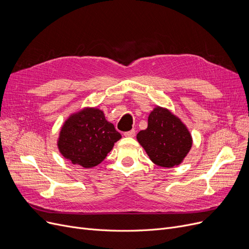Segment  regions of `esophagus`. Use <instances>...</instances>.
<instances>
[{"mask_svg":"<svg viewBox=\"0 0 249 249\" xmlns=\"http://www.w3.org/2000/svg\"><path fill=\"white\" fill-rule=\"evenodd\" d=\"M135 135H136V131H135V129H131V131L124 133V137H129V138L135 137Z\"/></svg>","mask_w":249,"mask_h":249,"instance_id":"1","label":"esophagus"}]
</instances>
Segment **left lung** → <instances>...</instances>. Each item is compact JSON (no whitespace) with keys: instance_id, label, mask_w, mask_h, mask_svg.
Listing matches in <instances>:
<instances>
[{"instance_id":"1","label":"left lung","mask_w":249,"mask_h":249,"mask_svg":"<svg viewBox=\"0 0 249 249\" xmlns=\"http://www.w3.org/2000/svg\"><path fill=\"white\" fill-rule=\"evenodd\" d=\"M151 161L161 167L178 165L192 148V136L169 110L156 107L148 118V127L137 135Z\"/></svg>"}]
</instances>
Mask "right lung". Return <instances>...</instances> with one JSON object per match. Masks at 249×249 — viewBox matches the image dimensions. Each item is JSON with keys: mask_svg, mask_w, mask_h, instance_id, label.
Instances as JSON below:
<instances>
[{"mask_svg": "<svg viewBox=\"0 0 249 249\" xmlns=\"http://www.w3.org/2000/svg\"><path fill=\"white\" fill-rule=\"evenodd\" d=\"M122 138L114 125L97 108H85L68 118L62 127L57 146L62 155L82 167L101 163Z\"/></svg>", "mask_w": 249, "mask_h": 249, "instance_id": "obj_1", "label": "right lung"}]
</instances>
